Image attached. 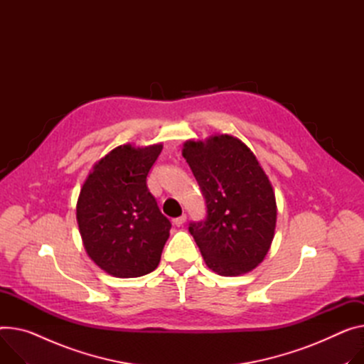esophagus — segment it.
<instances>
[{"label":"esophagus","instance_id":"obj_1","mask_svg":"<svg viewBox=\"0 0 364 364\" xmlns=\"http://www.w3.org/2000/svg\"><path fill=\"white\" fill-rule=\"evenodd\" d=\"M185 221H186V215H185V214H182L181 217H176V218H173V225L179 228V226H182V225H183Z\"/></svg>","mask_w":364,"mask_h":364}]
</instances>
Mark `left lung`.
Returning a JSON list of instances; mask_svg holds the SVG:
<instances>
[{"label": "left lung", "mask_w": 364, "mask_h": 364, "mask_svg": "<svg viewBox=\"0 0 364 364\" xmlns=\"http://www.w3.org/2000/svg\"><path fill=\"white\" fill-rule=\"evenodd\" d=\"M182 154L205 200V218L188 229L207 267L220 275L252 271L268 252L277 220L275 195L257 157L226 134L186 141Z\"/></svg>", "instance_id": "1"}]
</instances>
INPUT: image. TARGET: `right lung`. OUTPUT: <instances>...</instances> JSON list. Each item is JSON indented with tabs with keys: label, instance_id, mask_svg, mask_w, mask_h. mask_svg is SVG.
I'll return each instance as SVG.
<instances>
[{
	"label": "right lung",
	"instance_id": "obj_1",
	"mask_svg": "<svg viewBox=\"0 0 364 364\" xmlns=\"http://www.w3.org/2000/svg\"><path fill=\"white\" fill-rule=\"evenodd\" d=\"M163 146H119L95 167L80 191L77 221L89 257L119 278L154 271L172 228L147 186Z\"/></svg>",
	"mask_w": 364,
	"mask_h": 364
}]
</instances>
